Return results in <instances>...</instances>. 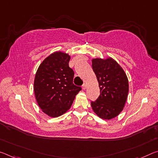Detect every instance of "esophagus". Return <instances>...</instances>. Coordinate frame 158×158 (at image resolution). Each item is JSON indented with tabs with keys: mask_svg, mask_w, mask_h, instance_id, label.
I'll list each match as a JSON object with an SVG mask.
<instances>
[{
	"mask_svg": "<svg viewBox=\"0 0 158 158\" xmlns=\"http://www.w3.org/2000/svg\"><path fill=\"white\" fill-rule=\"evenodd\" d=\"M86 87H87V86H86V84H84L83 85H82V89H86Z\"/></svg>",
	"mask_w": 158,
	"mask_h": 158,
	"instance_id": "esophagus-1",
	"label": "esophagus"
}]
</instances>
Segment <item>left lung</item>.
<instances>
[{
	"mask_svg": "<svg viewBox=\"0 0 158 158\" xmlns=\"http://www.w3.org/2000/svg\"><path fill=\"white\" fill-rule=\"evenodd\" d=\"M92 68L99 84L100 96L91 101L98 116L104 119L117 117L122 111L129 92L128 79L123 69L112 58L93 59Z\"/></svg>",
	"mask_w": 158,
	"mask_h": 158,
	"instance_id": "obj_1",
	"label": "left lung"
}]
</instances>
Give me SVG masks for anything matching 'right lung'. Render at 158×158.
Listing matches in <instances>:
<instances>
[{"label": "right lung", "instance_id": "1", "mask_svg": "<svg viewBox=\"0 0 158 158\" xmlns=\"http://www.w3.org/2000/svg\"><path fill=\"white\" fill-rule=\"evenodd\" d=\"M70 56L56 52L40 64L34 89L36 101L44 113L52 117L64 114L81 88L73 84L74 72L69 67Z\"/></svg>", "mask_w": 158, "mask_h": 158}]
</instances>
